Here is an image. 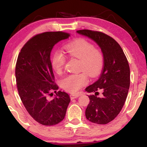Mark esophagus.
Wrapping results in <instances>:
<instances>
[{
    "mask_svg": "<svg viewBox=\"0 0 147 147\" xmlns=\"http://www.w3.org/2000/svg\"><path fill=\"white\" fill-rule=\"evenodd\" d=\"M80 96V93H75V94H70V97L71 99H74L78 98V96Z\"/></svg>",
    "mask_w": 147,
    "mask_h": 147,
    "instance_id": "34e87169",
    "label": "esophagus"
}]
</instances>
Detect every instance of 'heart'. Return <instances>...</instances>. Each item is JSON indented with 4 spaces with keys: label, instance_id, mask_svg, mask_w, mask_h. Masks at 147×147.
I'll return each instance as SVG.
<instances>
[{
    "label": "heart",
    "instance_id": "obj_1",
    "mask_svg": "<svg viewBox=\"0 0 147 147\" xmlns=\"http://www.w3.org/2000/svg\"><path fill=\"white\" fill-rule=\"evenodd\" d=\"M64 49L71 58L80 59V70L85 71L92 78H95L100 74L104 63L103 54L100 50L94 48L90 42L84 39H77L66 43ZM65 62L66 58L64 54L59 51L56 52L51 61L54 71L60 74ZM84 71L66 76L61 80L62 86L66 91L71 93L78 91L88 82V75Z\"/></svg>",
    "mask_w": 147,
    "mask_h": 147
}]
</instances>
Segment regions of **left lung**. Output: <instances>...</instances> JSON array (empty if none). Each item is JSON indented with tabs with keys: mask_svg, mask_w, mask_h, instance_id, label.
<instances>
[{
	"mask_svg": "<svg viewBox=\"0 0 147 147\" xmlns=\"http://www.w3.org/2000/svg\"><path fill=\"white\" fill-rule=\"evenodd\" d=\"M98 45L104 56V67L97 81L86 88L90 102L86 109L88 121L106 124L113 121L120 113L127 97L130 82V71L127 58L115 39L100 32L89 30L76 31ZM101 89L100 98L97 91Z\"/></svg>",
	"mask_w": 147,
	"mask_h": 147,
	"instance_id": "left-lung-1",
	"label": "left lung"
}]
</instances>
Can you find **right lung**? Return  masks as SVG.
<instances>
[{
  "instance_id": "add662e5",
  "label": "right lung",
  "mask_w": 147,
  "mask_h": 147,
  "mask_svg": "<svg viewBox=\"0 0 147 147\" xmlns=\"http://www.w3.org/2000/svg\"><path fill=\"white\" fill-rule=\"evenodd\" d=\"M69 36L63 32L36 35L26 42L17 58L16 78L20 98L32 117L45 126L63 121L71 101L65 92L56 91L58 86L54 83L51 61L54 46ZM53 90L56 97L50 100Z\"/></svg>"
}]
</instances>
